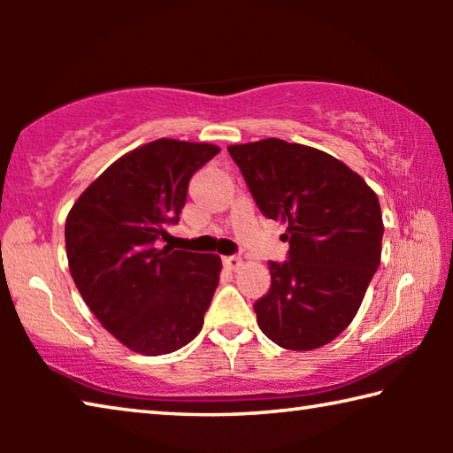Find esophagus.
Returning <instances> with one entry per match:
<instances>
[{
    "label": "esophagus",
    "instance_id": "esophagus-1",
    "mask_svg": "<svg viewBox=\"0 0 453 453\" xmlns=\"http://www.w3.org/2000/svg\"><path fill=\"white\" fill-rule=\"evenodd\" d=\"M224 265L227 267V270H232V272L240 270V267H242V257L240 256H227V257H224Z\"/></svg>",
    "mask_w": 453,
    "mask_h": 453
}]
</instances>
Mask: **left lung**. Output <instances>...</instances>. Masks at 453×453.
Returning <instances> with one entry per match:
<instances>
[{
    "label": "left lung",
    "mask_w": 453,
    "mask_h": 453,
    "mask_svg": "<svg viewBox=\"0 0 453 453\" xmlns=\"http://www.w3.org/2000/svg\"><path fill=\"white\" fill-rule=\"evenodd\" d=\"M259 211L288 226V262H270L272 288L254 303L280 348L308 351L335 340L362 305L381 257L375 191L329 153L278 137L229 145Z\"/></svg>",
    "instance_id": "obj_1"
}]
</instances>
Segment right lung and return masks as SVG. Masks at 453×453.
Here are the masks:
<instances>
[{"label": "right lung", "mask_w": 453, "mask_h": 453, "mask_svg": "<svg viewBox=\"0 0 453 453\" xmlns=\"http://www.w3.org/2000/svg\"><path fill=\"white\" fill-rule=\"evenodd\" d=\"M218 153V145L167 137L145 143L107 167L67 213L75 288L99 324L137 354H172L202 332L221 259L159 240L178 224L191 175Z\"/></svg>", "instance_id": "right-lung-1"}]
</instances>
